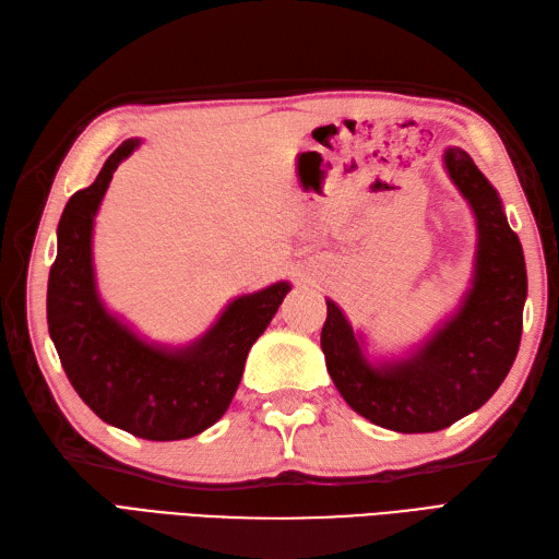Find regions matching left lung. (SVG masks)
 Wrapping results in <instances>:
<instances>
[{"instance_id": "obj_1", "label": "left lung", "mask_w": 559, "mask_h": 559, "mask_svg": "<svg viewBox=\"0 0 559 559\" xmlns=\"http://www.w3.org/2000/svg\"><path fill=\"white\" fill-rule=\"evenodd\" d=\"M443 166L476 221L472 287L451 320L401 360L370 362L362 338L334 301H326L320 346L334 386L372 425L427 433L479 411L520 350L526 265L520 237L491 182L467 152L448 146Z\"/></svg>"}]
</instances>
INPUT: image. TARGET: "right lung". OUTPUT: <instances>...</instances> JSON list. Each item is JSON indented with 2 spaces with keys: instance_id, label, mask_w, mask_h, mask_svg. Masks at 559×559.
<instances>
[{
  "instance_id": "right-lung-1",
  "label": "right lung",
  "mask_w": 559,
  "mask_h": 559,
  "mask_svg": "<svg viewBox=\"0 0 559 559\" xmlns=\"http://www.w3.org/2000/svg\"><path fill=\"white\" fill-rule=\"evenodd\" d=\"M140 140H126L90 187L68 199L49 270V336L68 382L90 411L132 437L180 441L225 415L255 338L275 318L289 282L235 298L211 330L182 348L154 346L106 310L92 263L94 215L108 182Z\"/></svg>"
}]
</instances>
